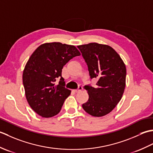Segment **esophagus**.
I'll list each match as a JSON object with an SVG mask.
<instances>
[{
    "mask_svg": "<svg viewBox=\"0 0 153 153\" xmlns=\"http://www.w3.org/2000/svg\"><path fill=\"white\" fill-rule=\"evenodd\" d=\"M82 89H83L82 86H79L78 89H74V90H73V91L75 92V93H78V92L81 91H82Z\"/></svg>",
    "mask_w": 153,
    "mask_h": 153,
    "instance_id": "34e87169",
    "label": "esophagus"
}]
</instances>
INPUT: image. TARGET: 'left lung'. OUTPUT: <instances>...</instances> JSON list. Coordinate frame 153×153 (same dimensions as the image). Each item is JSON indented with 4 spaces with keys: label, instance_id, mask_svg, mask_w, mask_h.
Segmentation results:
<instances>
[{
    "label": "left lung",
    "instance_id": "obj_1",
    "mask_svg": "<svg viewBox=\"0 0 153 153\" xmlns=\"http://www.w3.org/2000/svg\"><path fill=\"white\" fill-rule=\"evenodd\" d=\"M77 48L87 64L91 78L98 79L95 88L85 86L89 99L82 107L93 116H104L111 112L122 99L126 87V65L117 52L108 45L91 43Z\"/></svg>",
    "mask_w": 153,
    "mask_h": 153
}]
</instances>
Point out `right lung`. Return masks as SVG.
<instances>
[{
  "label": "right lung",
  "mask_w": 153,
  "mask_h": 153,
  "mask_svg": "<svg viewBox=\"0 0 153 153\" xmlns=\"http://www.w3.org/2000/svg\"><path fill=\"white\" fill-rule=\"evenodd\" d=\"M80 54L74 45L53 42L41 45L31 55L23 71V84L27 102L38 115L51 118L60 112L71 93L65 88L62 70ZM56 78H60L58 85Z\"/></svg>",
  "instance_id": "obj_1"
}]
</instances>
